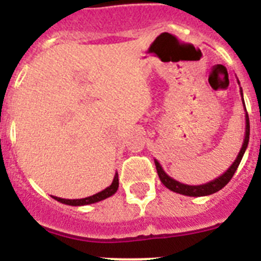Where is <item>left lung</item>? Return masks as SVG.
I'll return each mask as SVG.
<instances>
[{
  "label": "left lung",
  "mask_w": 261,
  "mask_h": 261,
  "mask_svg": "<svg viewBox=\"0 0 261 261\" xmlns=\"http://www.w3.org/2000/svg\"><path fill=\"white\" fill-rule=\"evenodd\" d=\"M238 84H239V81H238ZM241 96L242 99H243V91H242V89H241ZM243 107L244 110H246L244 100H243ZM248 141H250V119H248V114H247V111H246V132H244L243 145H242L241 151L238 153V155H237L235 161L232 162V165L230 166V167L227 168V170L221 175V176L216 177L214 180L209 181V183L200 184V186H188V184H183L180 183V181L172 179L171 176H168V175L165 172V170L162 168V166H161V163H159L156 159H154L155 167H156V172H158V176L159 179H161V181L163 183V186L167 187L168 190H171L172 192L180 193V195H184V196H192V197L212 195V193H216L220 190H222L223 187L231 180L232 175H234L235 171H237V168H238L239 163H241L242 158H243L244 151H246V149H247Z\"/></svg>",
  "instance_id": "8db88e82"
}]
</instances>
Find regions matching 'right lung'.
<instances>
[{
    "instance_id": "right-lung-1",
    "label": "right lung",
    "mask_w": 261,
    "mask_h": 261,
    "mask_svg": "<svg viewBox=\"0 0 261 261\" xmlns=\"http://www.w3.org/2000/svg\"><path fill=\"white\" fill-rule=\"evenodd\" d=\"M119 188V175L117 172L115 174L114 180L111 183L110 187H107L106 190L100 191V192L95 193L93 196H89V197H85V199H75V200H69V199H61V197H56V196H52L53 199L57 200L59 202H62V204L66 205H71V206H82V205H89V204H94V202H99L102 201V200L107 199L110 196L115 195Z\"/></svg>"
}]
</instances>
